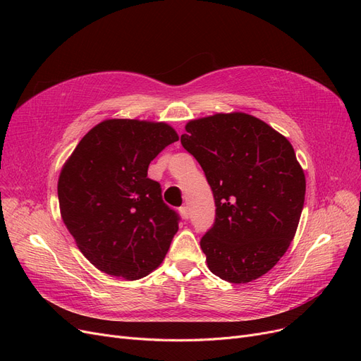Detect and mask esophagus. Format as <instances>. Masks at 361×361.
Listing matches in <instances>:
<instances>
[{
	"label": "esophagus",
	"instance_id": "1",
	"mask_svg": "<svg viewBox=\"0 0 361 361\" xmlns=\"http://www.w3.org/2000/svg\"><path fill=\"white\" fill-rule=\"evenodd\" d=\"M180 214L183 216V219L188 220V219H189V210H188V207H180Z\"/></svg>",
	"mask_w": 361,
	"mask_h": 361
}]
</instances>
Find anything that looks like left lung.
I'll return each mask as SVG.
<instances>
[{
    "mask_svg": "<svg viewBox=\"0 0 361 361\" xmlns=\"http://www.w3.org/2000/svg\"><path fill=\"white\" fill-rule=\"evenodd\" d=\"M181 145L210 184L216 217L201 238L213 274L231 283L261 277L293 241L306 178L293 145L252 115L216 114L185 126Z\"/></svg>",
    "mask_w": 361,
    "mask_h": 361,
    "instance_id": "obj_1",
    "label": "left lung"
}]
</instances>
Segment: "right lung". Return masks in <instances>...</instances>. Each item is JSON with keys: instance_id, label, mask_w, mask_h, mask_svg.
<instances>
[{"instance_id": "obj_1", "label": "right lung", "mask_w": 361, "mask_h": 361, "mask_svg": "<svg viewBox=\"0 0 361 361\" xmlns=\"http://www.w3.org/2000/svg\"><path fill=\"white\" fill-rule=\"evenodd\" d=\"M178 141L165 123L106 120L80 139L58 180L64 224L103 273L136 281L164 261L180 216L148 178V165Z\"/></svg>"}]
</instances>
